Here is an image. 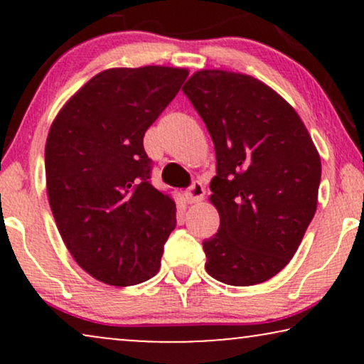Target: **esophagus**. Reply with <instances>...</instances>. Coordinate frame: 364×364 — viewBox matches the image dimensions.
Here are the masks:
<instances>
[{
    "label": "esophagus",
    "mask_w": 364,
    "mask_h": 364,
    "mask_svg": "<svg viewBox=\"0 0 364 364\" xmlns=\"http://www.w3.org/2000/svg\"><path fill=\"white\" fill-rule=\"evenodd\" d=\"M203 196H205V188L200 182H192V186L186 191V197L188 202H200Z\"/></svg>",
    "instance_id": "34e87169"
}]
</instances>
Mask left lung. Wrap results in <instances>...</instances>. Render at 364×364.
Segmentation results:
<instances>
[{
  "label": "left lung",
  "mask_w": 364,
  "mask_h": 364,
  "mask_svg": "<svg viewBox=\"0 0 364 364\" xmlns=\"http://www.w3.org/2000/svg\"><path fill=\"white\" fill-rule=\"evenodd\" d=\"M182 91L217 157L210 200L220 227L202 242L205 270L233 287L270 280L295 255L316 212L315 144L295 109L258 79L205 69Z\"/></svg>",
  "instance_id": "1"
}]
</instances>
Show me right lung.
<instances>
[{"label": "right lung", "instance_id": "1", "mask_svg": "<svg viewBox=\"0 0 364 364\" xmlns=\"http://www.w3.org/2000/svg\"><path fill=\"white\" fill-rule=\"evenodd\" d=\"M187 76L164 66L107 69L49 129L44 162L58 230L77 265L107 285H137L161 268L176 202L152 186L144 134Z\"/></svg>", "mask_w": 364, "mask_h": 364}]
</instances>
